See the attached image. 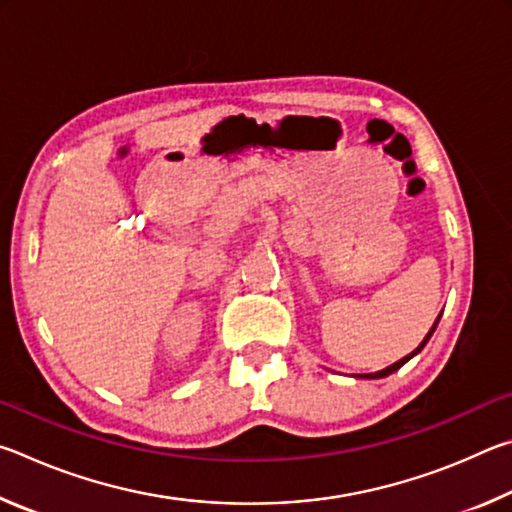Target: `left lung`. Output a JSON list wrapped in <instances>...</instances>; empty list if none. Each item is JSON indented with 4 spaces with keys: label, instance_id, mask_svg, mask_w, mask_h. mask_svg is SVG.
<instances>
[{
    "label": "left lung",
    "instance_id": "obj_1",
    "mask_svg": "<svg viewBox=\"0 0 512 512\" xmlns=\"http://www.w3.org/2000/svg\"><path fill=\"white\" fill-rule=\"evenodd\" d=\"M438 320H440V316L436 318V323H433V327L429 329V334H427V336H424V341H422V343L418 345V348H415V350H413L411 354H406V357H404V359H400V361H395V363H393V366H388V368H384V370H377V372H368V375H361V377H363V379H381V377H388V375H393V372H395V370H400V368L404 366V363H406V361H409V359H413V357H415V354H418V352H420V350L424 348V345H427V341L431 339V334H433V332H436V327H438Z\"/></svg>",
    "mask_w": 512,
    "mask_h": 512
}]
</instances>
